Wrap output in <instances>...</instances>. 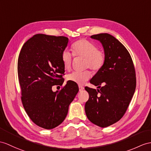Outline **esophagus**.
<instances>
[{
  "mask_svg": "<svg viewBox=\"0 0 151 151\" xmlns=\"http://www.w3.org/2000/svg\"><path fill=\"white\" fill-rule=\"evenodd\" d=\"M79 91H82L84 89V87L82 86H81V85H79Z\"/></svg>",
  "mask_w": 151,
  "mask_h": 151,
  "instance_id": "obj_1",
  "label": "esophagus"
}]
</instances>
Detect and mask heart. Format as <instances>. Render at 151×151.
<instances>
[{
    "mask_svg": "<svg viewBox=\"0 0 151 151\" xmlns=\"http://www.w3.org/2000/svg\"><path fill=\"white\" fill-rule=\"evenodd\" d=\"M72 50L75 56L84 58V67L97 71L103 67L106 56L103 51L97 49V46L88 40L82 39L76 41L72 45ZM61 61L66 70L71 69L72 56L68 51L65 50L61 54ZM91 73L86 70L82 72H73L67 77V79L72 83L83 84L90 78Z\"/></svg>",
    "mask_w": 151,
    "mask_h": 151,
    "instance_id": "heart-1",
    "label": "heart"
}]
</instances>
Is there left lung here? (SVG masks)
<instances>
[{
    "mask_svg": "<svg viewBox=\"0 0 151 151\" xmlns=\"http://www.w3.org/2000/svg\"><path fill=\"white\" fill-rule=\"evenodd\" d=\"M91 38L102 43L106 60L90 80L100 89L85 88L89 99L84 109L91 122L106 127L118 122L126 113L136 89L135 69L128 50L114 36L101 33Z\"/></svg>",
    "mask_w": 151,
    "mask_h": 151,
    "instance_id": "1",
    "label": "left lung"
}]
</instances>
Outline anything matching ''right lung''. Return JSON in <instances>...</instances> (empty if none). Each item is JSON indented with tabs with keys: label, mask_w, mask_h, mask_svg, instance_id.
<instances>
[{
	"label": "right lung",
	"mask_w": 151,
	"mask_h": 151,
	"mask_svg": "<svg viewBox=\"0 0 151 151\" xmlns=\"http://www.w3.org/2000/svg\"><path fill=\"white\" fill-rule=\"evenodd\" d=\"M68 38L65 36L35 35L25 42L18 60V76L22 102L29 118L39 127L51 129L63 122L68 106L79 91L76 83L62 85L65 68L61 54Z\"/></svg>",
	"instance_id": "1"
}]
</instances>
